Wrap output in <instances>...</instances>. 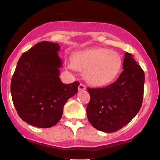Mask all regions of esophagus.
Masks as SVG:
<instances>
[{
    "label": "esophagus",
    "instance_id": "1",
    "mask_svg": "<svg viewBox=\"0 0 160 160\" xmlns=\"http://www.w3.org/2000/svg\"><path fill=\"white\" fill-rule=\"evenodd\" d=\"M86 89V86L84 85V84H82V83H80V85H79V86H78V89L79 90H84V89Z\"/></svg>",
    "mask_w": 160,
    "mask_h": 160
}]
</instances>
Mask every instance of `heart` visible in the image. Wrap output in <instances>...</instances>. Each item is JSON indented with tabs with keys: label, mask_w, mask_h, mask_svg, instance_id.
Segmentation results:
<instances>
[{
	"label": "heart",
	"mask_w": 160,
	"mask_h": 160,
	"mask_svg": "<svg viewBox=\"0 0 160 160\" xmlns=\"http://www.w3.org/2000/svg\"><path fill=\"white\" fill-rule=\"evenodd\" d=\"M122 67L119 53L107 48H93L80 51L68 63L70 69L84 71L86 80L95 86H104L117 78Z\"/></svg>",
	"instance_id": "heart-1"
}]
</instances>
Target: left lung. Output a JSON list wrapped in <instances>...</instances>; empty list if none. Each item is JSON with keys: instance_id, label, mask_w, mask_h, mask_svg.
Here are the masks:
<instances>
[{"instance_id": "1", "label": "left lung", "mask_w": 160, "mask_h": 160, "mask_svg": "<svg viewBox=\"0 0 160 160\" xmlns=\"http://www.w3.org/2000/svg\"><path fill=\"white\" fill-rule=\"evenodd\" d=\"M132 56L131 53H125L123 71L113 83L103 88H87L90 95L86 108L88 120L99 131H117L140 111L145 77Z\"/></svg>"}]
</instances>
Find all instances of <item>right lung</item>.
Listing matches in <instances>:
<instances>
[{
  "label": "right lung",
  "instance_id": "right-lung-1",
  "mask_svg": "<svg viewBox=\"0 0 160 160\" xmlns=\"http://www.w3.org/2000/svg\"><path fill=\"white\" fill-rule=\"evenodd\" d=\"M59 49L57 43H37L22 55L12 78L10 90L16 111L33 126H55L66 102L78 91L79 82L65 84L60 80Z\"/></svg>",
  "mask_w": 160,
  "mask_h": 160
}]
</instances>
